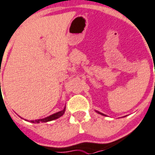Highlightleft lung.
<instances>
[{
    "label": "left lung",
    "mask_w": 155,
    "mask_h": 155,
    "mask_svg": "<svg viewBox=\"0 0 155 155\" xmlns=\"http://www.w3.org/2000/svg\"><path fill=\"white\" fill-rule=\"evenodd\" d=\"M98 113H100V112H98ZM100 114H101V113H100ZM101 115H103V114H101Z\"/></svg>",
    "instance_id": "obj_1"
}]
</instances>
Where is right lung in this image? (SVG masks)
<instances>
[{
  "instance_id": "obj_1",
  "label": "right lung",
  "mask_w": 155,
  "mask_h": 155,
  "mask_svg": "<svg viewBox=\"0 0 155 155\" xmlns=\"http://www.w3.org/2000/svg\"><path fill=\"white\" fill-rule=\"evenodd\" d=\"M65 112V108H64V110H61V111H58L57 113L53 114L51 116H48V117H46L45 119H40V120H30L32 123H39V122H47V121H50V120H54L55 119H58V118H59L60 116H62Z\"/></svg>"
}]
</instances>
